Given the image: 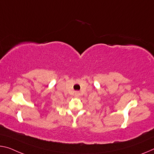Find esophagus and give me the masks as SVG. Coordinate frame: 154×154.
Returning a JSON list of instances; mask_svg holds the SVG:
<instances>
[{"mask_svg": "<svg viewBox=\"0 0 154 154\" xmlns=\"http://www.w3.org/2000/svg\"><path fill=\"white\" fill-rule=\"evenodd\" d=\"M75 94H76L77 95H78V94H79V92H76V93H75Z\"/></svg>", "mask_w": 154, "mask_h": 154, "instance_id": "34e87169", "label": "esophagus"}]
</instances>
